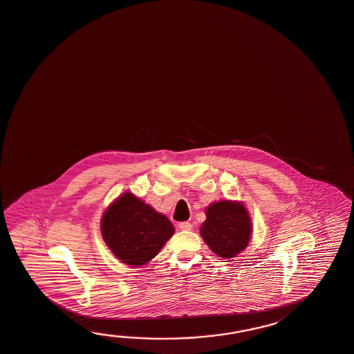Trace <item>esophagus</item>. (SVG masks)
Masks as SVG:
<instances>
[{"label":"esophagus","mask_w":354,"mask_h":354,"mask_svg":"<svg viewBox=\"0 0 354 354\" xmlns=\"http://www.w3.org/2000/svg\"><path fill=\"white\" fill-rule=\"evenodd\" d=\"M178 228L181 230H191V228H192V224L189 222H181L178 224Z\"/></svg>","instance_id":"34e87169"}]
</instances>
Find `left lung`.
I'll use <instances>...</instances> for the list:
<instances>
[{"label":"left lung","mask_w":354,"mask_h":354,"mask_svg":"<svg viewBox=\"0 0 354 354\" xmlns=\"http://www.w3.org/2000/svg\"><path fill=\"white\" fill-rule=\"evenodd\" d=\"M201 237L214 254L232 259L246 248L251 237V222L245 206L234 201L214 203L206 209Z\"/></svg>","instance_id":"left-lung-1"}]
</instances>
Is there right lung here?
I'll return each mask as SVG.
<instances>
[{
  "label": "right lung",
  "mask_w": 354,
  "mask_h": 354,
  "mask_svg": "<svg viewBox=\"0 0 354 354\" xmlns=\"http://www.w3.org/2000/svg\"><path fill=\"white\" fill-rule=\"evenodd\" d=\"M174 227L140 198L126 192L102 218V234L109 250L122 263L140 266L150 261L172 237Z\"/></svg>",
  "instance_id": "obj_1"
}]
</instances>
